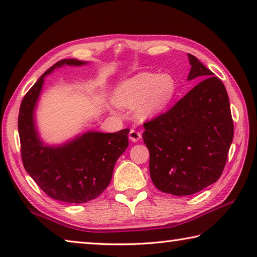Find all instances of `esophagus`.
I'll return each mask as SVG.
<instances>
[{"instance_id": "34e87169", "label": "esophagus", "mask_w": 257, "mask_h": 257, "mask_svg": "<svg viewBox=\"0 0 257 257\" xmlns=\"http://www.w3.org/2000/svg\"><path fill=\"white\" fill-rule=\"evenodd\" d=\"M141 138H142V134L141 133L137 132V130H135V129L130 130V133H129V139H130V141L134 142V143H137Z\"/></svg>"}]
</instances>
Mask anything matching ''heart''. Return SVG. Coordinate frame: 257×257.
<instances>
[{
    "instance_id": "heart-1",
    "label": "heart",
    "mask_w": 257,
    "mask_h": 257,
    "mask_svg": "<svg viewBox=\"0 0 257 257\" xmlns=\"http://www.w3.org/2000/svg\"><path fill=\"white\" fill-rule=\"evenodd\" d=\"M175 93L176 81L172 76L141 72L121 82L113 98L120 106H136L142 118H151L164 110Z\"/></svg>"
}]
</instances>
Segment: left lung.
I'll return each mask as SVG.
<instances>
[{"mask_svg":"<svg viewBox=\"0 0 257 257\" xmlns=\"http://www.w3.org/2000/svg\"><path fill=\"white\" fill-rule=\"evenodd\" d=\"M188 58V80H203L170 110L145 122L143 133L152 181L175 196L193 195L217 181L233 138L224 85L196 56Z\"/></svg>","mask_w":257,"mask_h":257,"instance_id":"left-lung-1","label":"left lung"}]
</instances>
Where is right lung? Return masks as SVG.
Masks as SVG:
<instances>
[{
	"instance_id": "add662e5",
	"label": "right lung",
	"mask_w": 257,
	"mask_h": 257,
	"mask_svg": "<svg viewBox=\"0 0 257 257\" xmlns=\"http://www.w3.org/2000/svg\"><path fill=\"white\" fill-rule=\"evenodd\" d=\"M84 64L86 61L76 59L56 62L28 90L19 110L21 159L26 171L46 195L66 203H86L101 195L112 179L116 160L128 147L129 129L113 134L87 132L60 146L41 141L35 107L44 78L56 68Z\"/></svg>"
}]
</instances>
